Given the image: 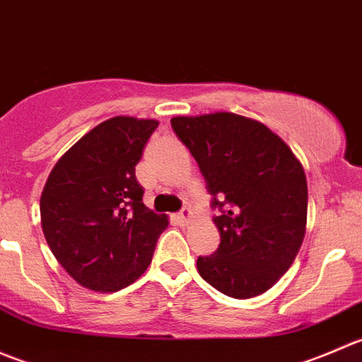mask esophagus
<instances>
[{"instance_id":"obj_1","label":"esophagus","mask_w":362,"mask_h":362,"mask_svg":"<svg viewBox=\"0 0 362 362\" xmlns=\"http://www.w3.org/2000/svg\"><path fill=\"white\" fill-rule=\"evenodd\" d=\"M191 215H192V211L189 210V208H184V210L178 211L177 214V221L180 222V224H187V222L191 221Z\"/></svg>"}]
</instances>
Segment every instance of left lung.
I'll return each instance as SVG.
<instances>
[{
    "label": "left lung",
    "instance_id": "8db88e82",
    "mask_svg": "<svg viewBox=\"0 0 362 362\" xmlns=\"http://www.w3.org/2000/svg\"><path fill=\"white\" fill-rule=\"evenodd\" d=\"M211 194L221 245L199 255L198 272L236 299L272 289L305 238L308 187L301 163L264 124L229 112L173 117Z\"/></svg>",
    "mask_w": 362,
    "mask_h": 362
}]
</instances>
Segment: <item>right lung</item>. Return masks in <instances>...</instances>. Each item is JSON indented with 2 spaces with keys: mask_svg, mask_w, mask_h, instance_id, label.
I'll use <instances>...</instances> for the list:
<instances>
[{
  "mask_svg": "<svg viewBox=\"0 0 362 362\" xmlns=\"http://www.w3.org/2000/svg\"><path fill=\"white\" fill-rule=\"evenodd\" d=\"M158 120L112 117L56 163L40 198L42 229L59 264L90 291L115 293L148 268L166 215L145 206L134 166Z\"/></svg>",
  "mask_w": 362,
  "mask_h": 362,
  "instance_id": "right-lung-1",
  "label": "right lung"
}]
</instances>
